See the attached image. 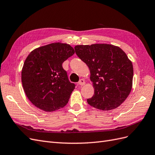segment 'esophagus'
Wrapping results in <instances>:
<instances>
[{"label":"esophagus","instance_id":"34e87169","mask_svg":"<svg viewBox=\"0 0 155 155\" xmlns=\"http://www.w3.org/2000/svg\"><path fill=\"white\" fill-rule=\"evenodd\" d=\"M85 80H84L83 79H80V80H79V81L78 82V85H80V86H83V85H85Z\"/></svg>","mask_w":155,"mask_h":155}]
</instances>
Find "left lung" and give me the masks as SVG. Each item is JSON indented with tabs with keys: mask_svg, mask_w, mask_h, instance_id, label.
<instances>
[{
	"mask_svg": "<svg viewBox=\"0 0 155 155\" xmlns=\"http://www.w3.org/2000/svg\"><path fill=\"white\" fill-rule=\"evenodd\" d=\"M74 49L90 70L94 94L88 104L101 110L119 107L133 85V67L127 55L118 46L108 44L77 45Z\"/></svg>",
	"mask_w": 155,
	"mask_h": 155,
	"instance_id": "8db88e82",
	"label": "left lung"
}]
</instances>
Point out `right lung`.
<instances>
[{
    "label": "right lung",
    "instance_id": "obj_1",
    "mask_svg": "<svg viewBox=\"0 0 155 155\" xmlns=\"http://www.w3.org/2000/svg\"><path fill=\"white\" fill-rule=\"evenodd\" d=\"M74 53L70 45L54 43L37 48L28 55L21 79L26 95L33 105L52 112L67 104L76 85L68 80L62 64Z\"/></svg>",
    "mask_w": 155,
    "mask_h": 155
}]
</instances>
